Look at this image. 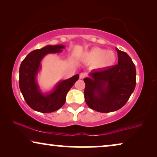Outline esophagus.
Masks as SVG:
<instances>
[{"mask_svg":"<svg viewBox=\"0 0 157 157\" xmlns=\"http://www.w3.org/2000/svg\"><path fill=\"white\" fill-rule=\"evenodd\" d=\"M86 76V74H84V73H81L80 75H79V78H85Z\"/></svg>","mask_w":157,"mask_h":157,"instance_id":"esophagus-1","label":"esophagus"}]
</instances>
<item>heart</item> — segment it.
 Returning <instances> with one entry per match:
<instances>
[{
    "instance_id": "heart-1",
    "label": "heart",
    "mask_w": 157,
    "mask_h": 157,
    "mask_svg": "<svg viewBox=\"0 0 157 157\" xmlns=\"http://www.w3.org/2000/svg\"><path fill=\"white\" fill-rule=\"evenodd\" d=\"M82 60L88 64L94 65L96 68H107L114 65L117 56L112 51L95 47L83 53Z\"/></svg>"
}]
</instances>
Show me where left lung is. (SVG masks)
Instances as JSON below:
<instances>
[{
  "label": "left lung",
  "mask_w": 157,
  "mask_h": 157,
  "mask_svg": "<svg viewBox=\"0 0 157 157\" xmlns=\"http://www.w3.org/2000/svg\"><path fill=\"white\" fill-rule=\"evenodd\" d=\"M118 64L94 70L85 82L84 98L93 110L109 113L119 110L127 102L136 86V68L127 53L116 48Z\"/></svg>",
  "instance_id": "left-lung-1"
}]
</instances>
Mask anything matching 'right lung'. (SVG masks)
I'll list each match as a JSON object with an SVG mask.
<instances>
[{
  "mask_svg": "<svg viewBox=\"0 0 157 157\" xmlns=\"http://www.w3.org/2000/svg\"><path fill=\"white\" fill-rule=\"evenodd\" d=\"M63 45H48L40 49L29 53L23 59L19 69V87L27 104L32 109L41 113H51L57 111L65 104L66 94L79 75L59 81L52 91L44 94L38 86L36 77L40 71V62L46 54L61 52Z\"/></svg>",
  "mask_w": 157,
  "mask_h": 157,
  "instance_id": "right-lung-1",
  "label": "right lung"
}]
</instances>
